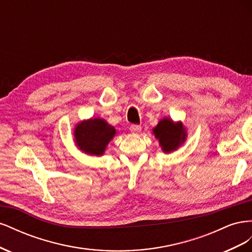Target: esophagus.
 <instances>
[{
    "label": "esophagus",
    "instance_id": "34e87169",
    "mask_svg": "<svg viewBox=\"0 0 252 252\" xmlns=\"http://www.w3.org/2000/svg\"><path fill=\"white\" fill-rule=\"evenodd\" d=\"M129 129H130V131L132 133H138V132H140L142 130V127L139 126V125H131Z\"/></svg>",
    "mask_w": 252,
    "mask_h": 252
}]
</instances>
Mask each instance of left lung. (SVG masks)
Here are the masks:
<instances>
[{"mask_svg": "<svg viewBox=\"0 0 252 252\" xmlns=\"http://www.w3.org/2000/svg\"><path fill=\"white\" fill-rule=\"evenodd\" d=\"M155 138L158 141L164 154L178 150L187 139L186 127L182 121L174 122L170 118H163L152 129Z\"/></svg>", "mask_w": 252, "mask_h": 252, "instance_id": "left-lung-1", "label": "left lung"}]
</instances>
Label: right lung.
<instances>
[{"mask_svg":"<svg viewBox=\"0 0 252 252\" xmlns=\"http://www.w3.org/2000/svg\"><path fill=\"white\" fill-rule=\"evenodd\" d=\"M116 129L101 118L83 120L74 126V143L83 154L104 156L109 142L116 135Z\"/></svg>","mask_w":252,"mask_h":252,"instance_id":"obj_1","label":"right lung"}]
</instances>
